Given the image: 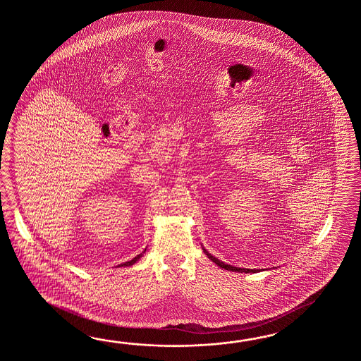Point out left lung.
I'll return each instance as SVG.
<instances>
[{
	"mask_svg": "<svg viewBox=\"0 0 361 361\" xmlns=\"http://www.w3.org/2000/svg\"><path fill=\"white\" fill-rule=\"evenodd\" d=\"M209 258H210V259H212V261L214 262L215 264H216V266H219V267H222V269H232V267H228V266H226V264H223V263H221V262L218 261V259H215V258H213V257H209ZM232 271H233V269H232Z\"/></svg>",
	"mask_w": 361,
	"mask_h": 361,
	"instance_id": "left-lung-1",
	"label": "left lung"
}]
</instances>
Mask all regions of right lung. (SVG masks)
<instances>
[{"mask_svg": "<svg viewBox=\"0 0 361 361\" xmlns=\"http://www.w3.org/2000/svg\"><path fill=\"white\" fill-rule=\"evenodd\" d=\"M142 257V254H139L138 257H135L133 261L128 262V263H125V266H131V264H134L135 262L138 261L139 258Z\"/></svg>", "mask_w": 361, "mask_h": 361, "instance_id": "right-lung-1", "label": "right lung"}]
</instances>
